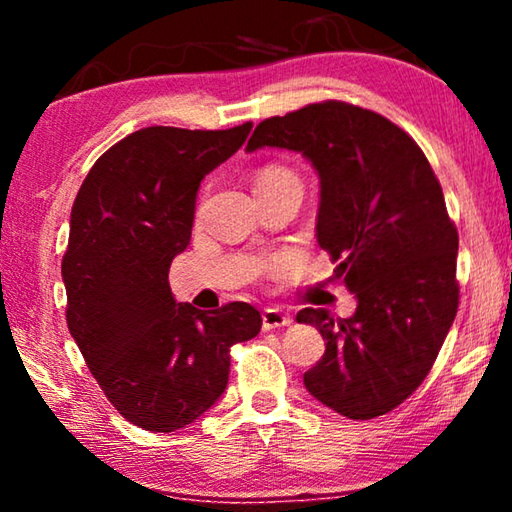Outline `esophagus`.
<instances>
[{
	"label": "esophagus",
	"instance_id": "34e87169",
	"mask_svg": "<svg viewBox=\"0 0 512 512\" xmlns=\"http://www.w3.org/2000/svg\"><path fill=\"white\" fill-rule=\"evenodd\" d=\"M291 325V316L284 314L280 309H264L262 314V327L266 332H271V329H280V327H289Z\"/></svg>",
	"mask_w": 512,
	"mask_h": 512
}]
</instances>
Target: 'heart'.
Listing matches in <instances>:
<instances>
[{"label": "heart", "instance_id": "heart-1", "mask_svg": "<svg viewBox=\"0 0 512 512\" xmlns=\"http://www.w3.org/2000/svg\"><path fill=\"white\" fill-rule=\"evenodd\" d=\"M284 180H296V176L289 169L277 167V164H268V167H262L255 176V189L262 187H271L277 183H284Z\"/></svg>", "mask_w": 512, "mask_h": 512}]
</instances>
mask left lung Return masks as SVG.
Wrapping results in <instances>:
<instances>
[{
  "label": "left lung",
  "mask_w": 512,
  "mask_h": 512,
  "mask_svg": "<svg viewBox=\"0 0 512 512\" xmlns=\"http://www.w3.org/2000/svg\"><path fill=\"white\" fill-rule=\"evenodd\" d=\"M264 146L318 171V246L357 298L350 318L296 316L327 341L307 391L350 420L393 411L429 375L458 309V232L436 173L400 126L345 101L264 119L246 151Z\"/></svg>",
  "instance_id": "obj_1"
}]
</instances>
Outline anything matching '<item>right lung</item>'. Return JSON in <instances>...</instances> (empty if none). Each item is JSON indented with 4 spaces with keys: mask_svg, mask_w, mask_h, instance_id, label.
Returning <instances> with one entry per match:
<instances>
[{
    "mask_svg": "<svg viewBox=\"0 0 512 512\" xmlns=\"http://www.w3.org/2000/svg\"><path fill=\"white\" fill-rule=\"evenodd\" d=\"M250 128H142L110 146L76 194L60 266L69 334L110 404L146 431L198 420L228 386L232 345L262 329L248 302L207 314L169 287L173 257L192 239L201 180Z\"/></svg>",
    "mask_w": 512,
    "mask_h": 512,
    "instance_id": "right-lung-1",
    "label": "right lung"
}]
</instances>
